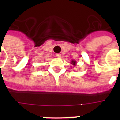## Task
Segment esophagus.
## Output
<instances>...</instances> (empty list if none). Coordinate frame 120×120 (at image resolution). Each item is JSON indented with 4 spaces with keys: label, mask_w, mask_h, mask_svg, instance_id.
I'll use <instances>...</instances> for the list:
<instances>
[{
    "label": "esophagus",
    "mask_w": 120,
    "mask_h": 120,
    "mask_svg": "<svg viewBox=\"0 0 120 120\" xmlns=\"http://www.w3.org/2000/svg\"><path fill=\"white\" fill-rule=\"evenodd\" d=\"M56 57L60 58V56H61V55H60V53H58V54H56Z\"/></svg>",
    "instance_id": "esophagus-1"
}]
</instances>
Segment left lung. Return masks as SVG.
Instances as JSON below:
<instances>
[{"mask_svg":"<svg viewBox=\"0 0 120 120\" xmlns=\"http://www.w3.org/2000/svg\"><path fill=\"white\" fill-rule=\"evenodd\" d=\"M72 64H73L74 65H76V62H75V61H73H73H72Z\"/></svg>","mask_w":120,"mask_h":120,"instance_id":"1","label":"left lung"}]
</instances>
